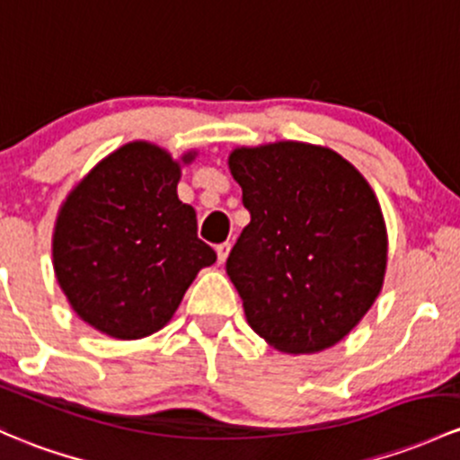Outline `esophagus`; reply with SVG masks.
Here are the masks:
<instances>
[{"instance_id": "esophagus-1", "label": "esophagus", "mask_w": 460, "mask_h": 460, "mask_svg": "<svg viewBox=\"0 0 460 460\" xmlns=\"http://www.w3.org/2000/svg\"><path fill=\"white\" fill-rule=\"evenodd\" d=\"M216 251H217V262L225 264V262H226V258H229L231 243H222V244H217V246H216Z\"/></svg>"}]
</instances>
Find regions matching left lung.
<instances>
[{
  "label": "left lung",
  "instance_id": "8db88e82",
  "mask_svg": "<svg viewBox=\"0 0 460 460\" xmlns=\"http://www.w3.org/2000/svg\"><path fill=\"white\" fill-rule=\"evenodd\" d=\"M229 169L251 214L226 258L246 322L291 355L335 346L384 287L375 191L337 152L297 141L234 149Z\"/></svg>",
  "mask_w": 460,
  "mask_h": 460
}]
</instances>
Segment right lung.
Segmentation results:
<instances>
[{"instance_id":"right-lung-1","label":"right lung","mask_w":460,"mask_h":460,"mask_svg":"<svg viewBox=\"0 0 460 460\" xmlns=\"http://www.w3.org/2000/svg\"><path fill=\"white\" fill-rule=\"evenodd\" d=\"M187 152L181 163H191ZM181 163L134 141L105 156L61 205L52 262L61 291L92 328L141 340L176 313L216 251L198 238L196 211L178 200Z\"/></svg>"}]
</instances>
